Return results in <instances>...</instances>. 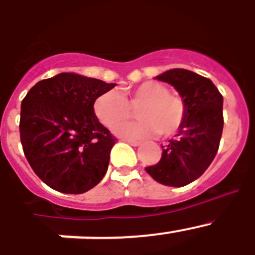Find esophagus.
<instances>
[{"mask_svg": "<svg viewBox=\"0 0 255 255\" xmlns=\"http://www.w3.org/2000/svg\"><path fill=\"white\" fill-rule=\"evenodd\" d=\"M124 141H126V143H129L130 145H132V147H139V145H140V144H141V141L132 140V139H126V140H124Z\"/></svg>", "mask_w": 255, "mask_h": 255, "instance_id": "obj_1", "label": "esophagus"}]
</instances>
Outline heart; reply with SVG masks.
I'll return each mask as SVG.
<instances>
[{
  "instance_id": "b5f03b06",
  "label": "heart",
  "mask_w": 255,
  "mask_h": 255,
  "mask_svg": "<svg viewBox=\"0 0 255 255\" xmlns=\"http://www.w3.org/2000/svg\"><path fill=\"white\" fill-rule=\"evenodd\" d=\"M139 106V121L117 128L123 138L141 139L161 134L170 136L185 121L186 105L180 96L171 94L166 85L158 82H145L134 89L119 94L108 91L94 101L93 110L97 119L108 129H114L131 117V108Z\"/></svg>"
}]
</instances>
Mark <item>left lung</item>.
Returning a JSON list of instances; mask_svg holds the SVG:
<instances>
[{
  "instance_id": "8db88e82",
  "label": "left lung",
  "mask_w": 255,
  "mask_h": 255,
  "mask_svg": "<svg viewBox=\"0 0 255 255\" xmlns=\"http://www.w3.org/2000/svg\"><path fill=\"white\" fill-rule=\"evenodd\" d=\"M157 79L179 92L186 116L175 138L162 145L158 163L145 171L159 184L180 188L202 176L216 157L224 129V97L209 79L185 69L168 70Z\"/></svg>"
}]
</instances>
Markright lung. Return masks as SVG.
Segmentation results:
<instances>
[{"label": "right lung", "mask_w": 255, "mask_h": 255, "mask_svg": "<svg viewBox=\"0 0 255 255\" xmlns=\"http://www.w3.org/2000/svg\"><path fill=\"white\" fill-rule=\"evenodd\" d=\"M115 85L61 73L38 82L22 100V150L49 188L82 194L103 179L116 138L98 121L93 105Z\"/></svg>", "instance_id": "add662e5"}]
</instances>
